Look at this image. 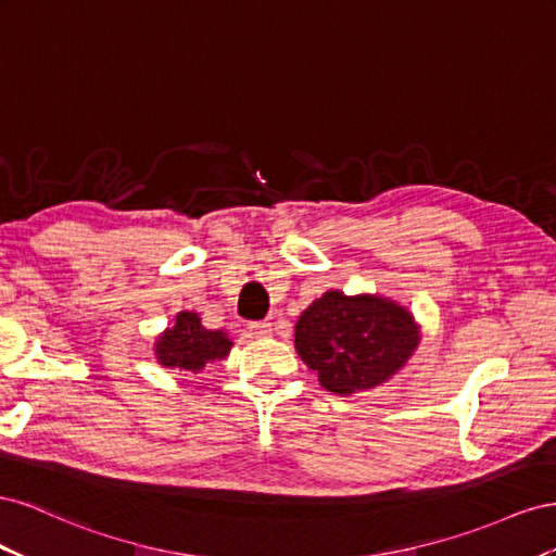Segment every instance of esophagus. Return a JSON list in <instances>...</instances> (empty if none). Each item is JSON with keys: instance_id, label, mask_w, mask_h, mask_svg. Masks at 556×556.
<instances>
[{"instance_id": "obj_1", "label": "esophagus", "mask_w": 556, "mask_h": 556, "mask_svg": "<svg viewBox=\"0 0 556 556\" xmlns=\"http://www.w3.org/2000/svg\"><path fill=\"white\" fill-rule=\"evenodd\" d=\"M247 330H249L251 338H267L269 332H273V324H269V321H251L247 326Z\"/></svg>"}]
</instances>
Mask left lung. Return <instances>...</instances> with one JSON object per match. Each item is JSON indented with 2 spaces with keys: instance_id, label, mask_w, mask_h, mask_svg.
I'll return each mask as SVG.
<instances>
[{
  "instance_id": "1",
  "label": "left lung",
  "mask_w": 556,
  "mask_h": 556,
  "mask_svg": "<svg viewBox=\"0 0 556 556\" xmlns=\"http://www.w3.org/2000/svg\"><path fill=\"white\" fill-rule=\"evenodd\" d=\"M419 326L382 295L326 291L295 324L298 356L326 391L349 395L384 384L419 346Z\"/></svg>"
}]
</instances>
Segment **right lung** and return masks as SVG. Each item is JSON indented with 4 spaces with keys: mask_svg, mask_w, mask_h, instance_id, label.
Wrapping results in <instances>:
<instances>
[{
    "mask_svg": "<svg viewBox=\"0 0 556 556\" xmlns=\"http://www.w3.org/2000/svg\"><path fill=\"white\" fill-rule=\"evenodd\" d=\"M230 349L232 340L224 330H207L195 312H179L155 340V358L163 368L200 372L207 363L226 358Z\"/></svg>",
    "mask_w": 556,
    "mask_h": 556,
    "instance_id": "1",
    "label": "right lung"
}]
</instances>
